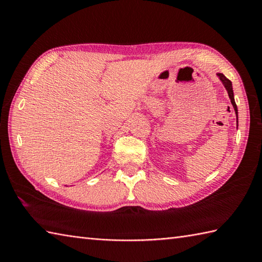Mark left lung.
Segmentation results:
<instances>
[{
	"label": "left lung",
	"mask_w": 262,
	"mask_h": 262,
	"mask_svg": "<svg viewBox=\"0 0 262 262\" xmlns=\"http://www.w3.org/2000/svg\"><path fill=\"white\" fill-rule=\"evenodd\" d=\"M216 75H218L219 80H220L221 82H223V84H224V86L226 88L227 92H228L230 102H231V105H233V107H234V111H235V114H236V120H237V126H238V111H237V106H236V102H235V99H234L233 84H231V82L224 75V74L218 73V74H216Z\"/></svg>",
	"instance_id": "obj_1"
}]
</instances>
